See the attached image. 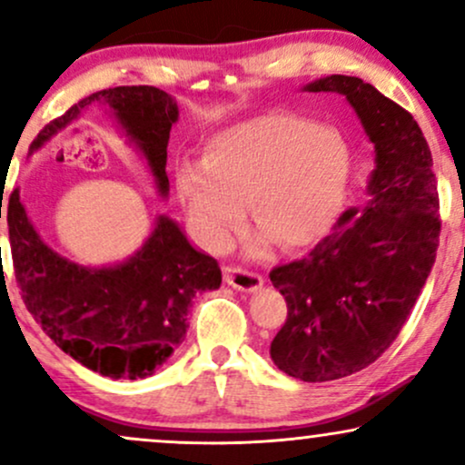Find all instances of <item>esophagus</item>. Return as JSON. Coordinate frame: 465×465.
<instances>
[{
  "instance_id": "esophagus-1",
  "label": "esophagus",
  "mask_w": 465,
  "mask_h": 465,
  "mask_svg": "<svg viewBox=\"0 0 465 465\" xmlns=\"http://www.w3.org/2000/svg\"><path fill=\"white\" fill-rule=\"evenodd\" d=\"M225 282L232 288L236 290H244V292H253V290L262 288L264 279L257 272H251L247 268H240V266H227L225 268Z\"/></svg>"
}]
</instances>
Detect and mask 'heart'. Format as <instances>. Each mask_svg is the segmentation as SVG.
Instances as JSON below:
<instances>
[{
    "instance_id": "obj_1",
    "label": "heart",
    "mask_w": 465,
    "mask_h": 465,
    "mask_svg": "<svg viewBox=\"0 0 465 465\" xmlns=\"http://www.w3.org/2000/svg\"><path fill=\"white\" fill-rule=\"evenodd\" d=\"M201 165L183 164L177 188L205 242L223 247L249 201L257 229L279 247L305 249L342 210L351 160L338 132L275 112L210 138Z\"/></svg>"
}]
</instances>
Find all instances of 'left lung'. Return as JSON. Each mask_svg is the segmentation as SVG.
I'll return each mask as SVG.
<instances>
[{
    "mask_svg": "<svg viewBox=\"0 0 465 465\" xmlns=\"http://www.w3.org/2000/svg\"><path fill=\"white\" fill-rule=\"evenodd\" d=\"M307 91L346 94L377 153L366 208L342 212L310 255L268 275L288 303L272 361L321 383L390 349L433 266L441 221L433 158L410 112L360 77H324Z\"/></svg>",
    "mask_w": 465,
    "mask_h": 465,
    "instance_id": "8db88e82",
    "label": "left lung"
}]
</instances>
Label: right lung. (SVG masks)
<instances>
[{
  "label": "right lung",
  "instance_id": "right-lung-1",
  "mask_svg": "<svg viewBox=\"0 0 465 465\" xmlns=\"http://www.w3.org/2000/svg\"><path fill=\"white\" fill-rule=\"evenodd\" d=\"M94 102L114 110L127 136L149 160L160 193L166 194V144L177 121V104L155 86H116L88 94L47 123L30 151ZM8 236L16 286L27 312L66 355L104 377L143 379L153 372L182 344L193 296L216 290L223 279L214 257L190 247L182 229L164 216L125 264L84 268L54 253L38 238L19 190H13Z\"/></svg>",
  "mask_w": 465,
  "mask_h": 465
}]
</instances>
